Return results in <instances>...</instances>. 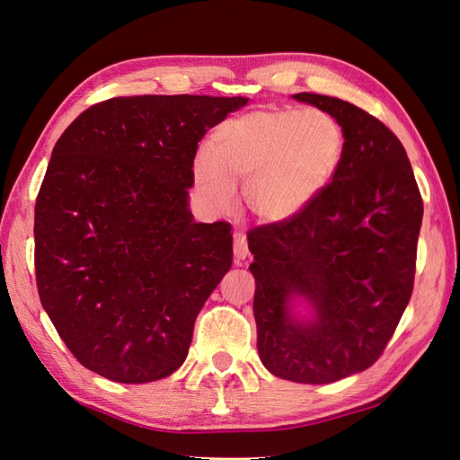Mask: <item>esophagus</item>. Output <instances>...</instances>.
I'll list each match as a JSON object with an SVG mask.
<instances>
[{
  "instance_id": "obj_1",
  "label": "esophagus",
  "mask_w": 460,
  "mask_h": 460,
  "mask_svg": "<svg viewBox=\"0 0 460 460\" xmlns=\"http://www.w3.org/2000/svg\"><path fill=\"white\" fill-rule=\"evenodd\" d=\"M234 257L235 261H243L249 257V247H247V238L243 234H235L234 235Z\"/></svg>"
}]
</instances>
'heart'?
<instances>
[{
    "mask_svg": "<svg viewBox=\"0 0 460 460\" xmlns=\"http://www.w3.org/2000/svg\"><path fill=\"white\" fill-rule=\"evenodd\" d=\"M345 151L340 120L320 109H257L222 122L213 147H201L191 178L217 213L243 198L255 217L284 222L305 211L336 174Z\"/></svg>",
    "mask_w": 460,
    "mask_h": 460,
    "instance_id": "heart-1",
    "label": "heart"
}]
</instances>
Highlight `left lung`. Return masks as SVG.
Masks as SVG:
<instances>
[{"mask_svg": "<svg viewBox=\"0 0 460 460\" xmlns=\"http://www.w3.org/2000/svg\"><path fill=\"white\" fill-rule=\"evenodd\" d=\"M294 100L336 117L345 151L305 211L247 232L257 349L278 378L332 384L372 367L392 340L412 296L424 205L405 147L382 120L338 97ZM296 296L314 319L295 318Z\"/></svg>", "mask_w": 460, "mask_h": 460, "instance_id": "1", "label": "left lung"}]
</instances>
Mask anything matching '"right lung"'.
Segmentation results:
<instances>
[{"mask_svg": "<svg viewBox=\"0 0 460 460\" xmlns=\"http://www.w3.org/2000/svg\"><path fill=\"white\" fill-rule=\"evenodd\" d=\"M247 97L95 103L58 140L34 213L41 307L78 363L120 384L171 376L232 267L228 222L188 208L198 142Z\"/></svg>", "mask_w": 460, "mask_h": 460, "instance_id": "obj_1", "label": "right lung"}]
</instances>
